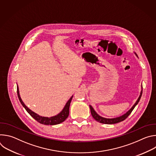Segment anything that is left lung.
Returning a JSON list of instances; mask_svg holds the SVG:
<instances>
[{"label":"left lung","instance_id":"1","mask_svg":"<svg viewBox=\"0 0 156 156\" xmlns=\"http://www.w3.org/2000/svg\"><path fill=\"white\" fill-rule=\"evenodd\" d=\"M134 54L136 55V56L138 58L137 54L134 52ZM142 93H143V86L141 85V91L140 92V94L137 99V101H136V102L134 104V105H133L131 108L129 110H128L127 112L126 113H125L124 114H123L121 116H119V117H115V118H111V119H109V118H105V117H102L101 116H100L96 111L94 110V109L93 108V107L90 105V110H91V115L93 116V117L99 123H104V124H114V123H119V122H120L122 121H123L125 119H126L128 116L131 114V112H132V110L134 109V108L136 107V105L138 104V103L139 102L140 99H141V97L142 96Z\"/></svg>","mask_w":156,"mask_h":156}]
</instances>
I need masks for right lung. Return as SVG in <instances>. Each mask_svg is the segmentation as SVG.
I'll return each mask as SVG.
<instances>
[{"label":"right lung","instance_id":"right-lung-1","mask_svg":"<svg viewBox=\"0 0 156 156\" xmlns=\"http://www.w3.org/2000/svg\"><path fill=\"white\" fill-rule=\"evenodd\" d=\"M17 94H18V99L21 104V105L23 106V107L26 109V110L28 112V113L37 122H38L40 123L44 124V125H57L63 122H64L66 118L69 117V108H70V105L72 101V99L73 98L72 96L69 100L66 102V104L65 105L63 108L62 110L60 112H59L58 114L56 115L52 116V117H42L41 116L36 113L34 112L33 111L30 110L25 104V103L22 101L20 95V91H19V88L18 86L17 85Z\"/></svg>","mask_w":156,"mask_h":156}]
</instances>
